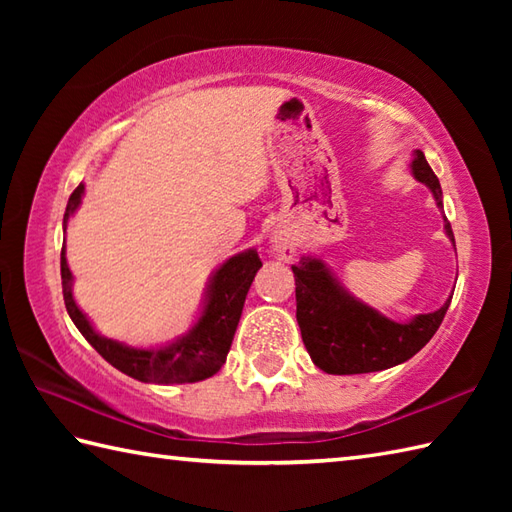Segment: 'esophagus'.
<instances>
[{
    "instance_id": "esophagus-1",
    "label": "esophagus",
    "mask_w": 512,
    "mask_h": 512,
    "mask_svg": "<svg viewBox=\"0 0 512 512\" xmlns=\"http://www.w3.org/2000/svg\"><path fill=\"white\" fill-rule=\"evenodd\" d=\"M268 253L270 257L279 259V262H292L297 253V242L295 237H292L288 231H275L270 235V242H268Z\"/></svg>"
}]
</instances>
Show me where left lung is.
<instances>
[{"label": "left lung", "instance_id": "8db88e82", "mask_svg": "<svg viewBox=\"0 0 512 512\" xmlns=\"http://www.w3.org/2000/svg\"><path fill=\"white\" fill-rule=\"evenodd\" d=\"M411 173L431 191L442 211L440 180L420 149L413 151ZM444 233L455 246L447 217H444ZM292 273L297 286V323L303 345L314 365L339 376L380 372L409 361L438 332L453 297L444 301V306L436 312L416 314L400 323L356 299L321 257L303 255L299 264L292 266Z\"/></svg>", "mask_w": 512, "mask_h": 512}]
</instances>
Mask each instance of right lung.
I'll list each match as a JSON object with an SVG mask.
<instances>
[{"label":"right lung","mask_w":512,"mask_h":512,"mask_svg":"<svg viewBox=\"0 0 512 512\" xmlns=\"http://www.w3.org/2000/svg\"><path fill=\"white\" fill-rule=\"evenodd\" d=\"M83 193L85 184H79L70 195L63 215V233L68 228L70 217L81 206ZM259 268H262V262H259L255 248L228 257L222 266L215 268L209 284H206L200 317L191 325L189 332L162 345L132 347L96 332L92 321L76 306L72 295L74 277L70 273L68 259H65V246L61 248L63 301L72 323L107 363L140 380V383L156 385L198 383V380L211 378L220 372V367L226 363V354L231 350L248 288Z\"/></svg>","instance_id":"1"}]
</instances>
